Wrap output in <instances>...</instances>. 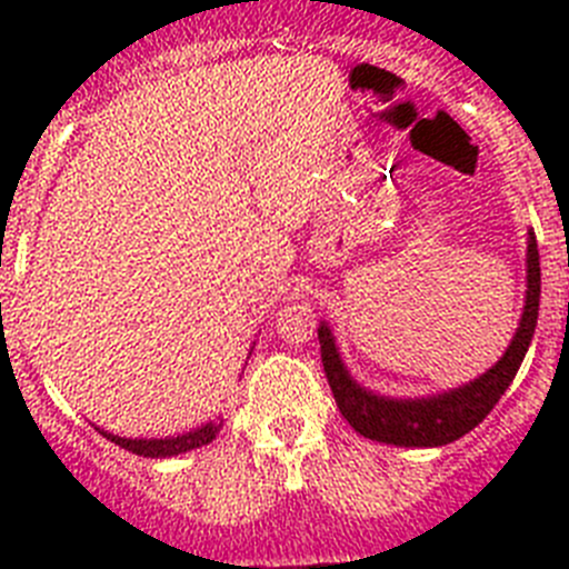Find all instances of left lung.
I'll return each instance as SVG.
<instances>
[{"instance_id":"left-lung-1","label":"left lung","mask_w":569,"mask_h":569,"mask_svg":"<svg viewBox=\"0 0 569 569\" xmlns=\"http://www.w3.org/2000/svg\"><path fill=\"white\" fill-rule=\"evenodd\" d=\"M539 244H536V236L530 230L527 233L525 310H521L519 328L512 333V341L507 345L505 356L487 373H481L479 379L453 387V390L419 396V399H393V396H381L361 387L350 376L345 361H341L333 330L328 328V321H321V365H325V376H328V385L333 390V399L339 405L341 416L365 439L385 441V445L396 447H441L461 439L479 421H485V416L499 405L510 381L519 373L527 347H530L532 333H536V321H539Z\"/></svg>"}]
</instances>
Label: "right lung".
I'll return each instance as SVG.
<instances>
[{
    "label": "right lung",
    "mask_w": 569,
    "mask_h": 569,
    "mask_svg": "<svg viewBox=\"0 0 569 569\" xmlns=\"http://www.w3.org/2000/svg\"><path fill=\"white\" fill-rule=\"evenodd\" d=\"M104 439H110L113 445L124 447L130 453L144 456V459H170V456L188 453V450H196V447H204L219 436L222 430V421H208V425L196 427V430H188L182 436H164V439H124V436H113L102 427H97Z\"/></svg>",
    "instance_id": "right-lung-1"
}]
</instances>
